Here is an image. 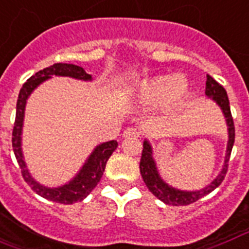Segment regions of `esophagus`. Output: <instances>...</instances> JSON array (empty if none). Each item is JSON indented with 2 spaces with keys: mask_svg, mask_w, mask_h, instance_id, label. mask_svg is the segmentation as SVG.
<instances>
[{
  "mask_svg": "<svg viewBox=\"0 0 249 249\" xmlns=\"http://www.w3.org/2000/svg\"><path fill=\"white\" fill-rule=\"evenodd\" d=\"M140 134H141V133L138 132L136 128H128L125 129L124 133H123V137H140Z\"/></svg>",
  "mask_w": 249,
  "mask_h": 249,
  "instance_id": "34e87169",
  "label": "esophagus"
}]
</instances>
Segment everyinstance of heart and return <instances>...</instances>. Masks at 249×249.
Returning <instances> with one entry per match:
<instances>
[{"instance_id": "obj_1", "label": "heart", "mask_w": 249, "mask_h": 249, "mask_svg": "<svg viewBox=\"0 0 249 249\" xmlns=\"http://www.w3.org/2000/svg\"><path fill=\"white\" fill-rule=\"evenodd\" d=\"M187 85L178 75H163L140 87L138 99L145 104H176L183 99Z\"/></svg>"}]
</instances>
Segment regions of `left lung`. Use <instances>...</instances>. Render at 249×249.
Segmentation results:
<instances>
[{"label": "left lung", "instance_id": "obj_1", "mask_svg": "<svg viewBox=\"0 0 249 249\" xmlns=\"http://www.w3.org/2000/svg\"><path fill=\"white\" fill-rule=\"evenodd\" d=\"M205 95L212 100H214L218 104V107L222 109L223 116L226 119V124H227V132H229V141H227V149H226L225 162H223L221 172L218 174L217 178L212 183L208 184L202 189H198V191H181V189H178V188H174L170 184H167L159 175L154 155H153V147H151L147 140L143 141V150H142L141 162H140V171H141L142 179L145 181L146 187L149 188L150 192L167 205L180 206V205H189L196 202L197 200H200V198L209 195L210 192H213L215 188L219 187L223 179H225L226 172H227V166H229L227 163H229V159H230L231 150H232L235 141V126L232 116H231L229 96H227V92H226L225 89L215 79L212 78L210 75H206Z\"/></svg>", "mask_w": 249, "mask_h": 249}]
</instances>
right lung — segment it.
Here are the masks:
<instances>
[{
	"label": "right lung",
	"mask_w": 249,
	"mask_h": 249,
	"mask_svg": "<svg viewBox=\"0 0 249 249\" xmlns=\"http://www.w3.org/2000/svg\"><path fill=\"white\" fill-rule=\"evenodd\" d=\"M52 75L56 77H70V78L79 79V81H92V77L87 74L83 68L73 64H53V65L45 68L32 75L31 78L27 79L23 87L20 89L17 100V113H15L14 129H13V150H14L15 158L18 160V164L22 170L24 181L31 187L35 193L43 198H47L53 202L60 204H74L86 198L94 189L103 176L106 170V164L112 153L116 150L117 142L115 140L100 143L92 150V153L89 155L86 162L82 168L77 172V175L73 179L60 187L51 188L45 187L43 184L37 183L32 175L30 174L26 162H24L23 151H22V130H23L24 121V109L26 104L32 91L47 79L52 78Z\"/></svg>",
	"instance_id": "right-lung-1"
}]
</instances>
